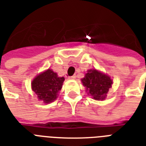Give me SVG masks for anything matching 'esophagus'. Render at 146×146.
<instances>
[{
	"mask_svg": "<svg viewBox=\"0 0 146 146\" xmlns=\"http://www.w3.org/2000/svg\"><path fill=\"white\" fill-rule=\"evenodd\" d=\"M76 76H69V80H75Z\"/></svg>",
	"mask_w": 146,
	"mask_h": 146,
	"instance_id": "34e87169",
	"label": "esophagus"
}]
</instances>
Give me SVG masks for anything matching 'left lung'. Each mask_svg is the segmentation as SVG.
Returning a JSON list of instances; mask_svg holds the SVG:
<instances>
[{"instance_id": "1", "label": "left lung", "mask_w": 146, "mask_h": 146, "mask_svg": "<svg viewBox=\"0 0 146 146\" xmlns=\"http://www.w3.org/2000/svg\"><path fill=\"white\" fill-rule=\"evenodd\" d=\"M82 82L89 95L95 100H104L112 86V80L108 76L96 70H90L82 79Z\"/></svg>"}]
</instances>
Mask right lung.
I'll return each instance as SVG.
<instances>
[{
	"mask_svg": "<svg viewBox=\"0 0 146 146\" xmlns=\"http://www.w3.org/2000/svg\"><path fill=\"white\" fill-rule=\"evenodd\" d=\"M64 81V77H59L57 73L48 69L33 80L32 88L38 99L48 104L57 98Z\"/></svg>",
	"mask_w": 146,
	"mask_h": 146,
	"instance_id": "add662e5",
	"label": "right lung"
}]
</instances>
